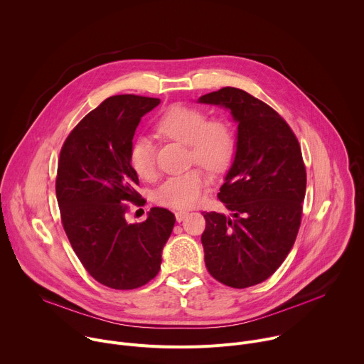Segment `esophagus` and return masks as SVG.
Returning <instances> with one entry per match:
<instances>
[{
	"mask_svg": "<svg viewBox=\"0 0 364 364\" xmlns=\"http://www.w3.org/2000/svg\"><path fill=\"white\" fill-rule=\"evenodd\" d=\"M187 216H188V213H187V212H184V210H178V212H176V219H177V222H183Z\"/></svg>",
	"mask_w": 364,
	"mask_h": 364,
	"instance_id": "esophagus-1",
	"label": "esophagus"
}]
</instances>
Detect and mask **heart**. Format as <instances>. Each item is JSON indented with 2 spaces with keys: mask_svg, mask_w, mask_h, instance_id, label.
<instances>
[{
  "mask_svg": "<svg viewBox=\"0 0 364 364\" xmlns=\"http://www.w3.org/2000/svg\"><path fill=\"white\" fill-rule=\"evenodd\" d=\"M157 131L191 148V161L210 173H223L235 154V136L229 125L209 121L196 108L177 105L170 108L157 122ZM129 161L135 173L149 178L155 171V148L149 138H136L129 151ZM207 184V176L200 168L168 177L155 193V200L173 209H190L196 205Z\"/></svg>",
  "mask_w": 364,
  "mask_h": 364,
  "instance_id": "obj_1",
  "label": "heart"
}]
</instances>
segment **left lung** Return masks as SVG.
Segmentation results:
<instances>
[{"mask_svg":"<svg viewBox=\"0 0 364 364\" xmlns=\"http://www.w3.org/2000/svg\"><path fill=\"white\" fill-rule=\"evenodd\" d=\"M228 109L237 124L233 163L218 197L232 212L203 213L207 271L232 288L268 279L294 246L306 174L296 136L265 102L237 87L198 97Z\"/></svg>","mask_w":364,"mask_h":364,"instance_id":"left-lung-1","label":"left lung"}]
</instances>
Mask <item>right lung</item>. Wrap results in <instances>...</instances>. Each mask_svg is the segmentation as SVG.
I'll list each match as a JSON object with an SVG mask.
<instances>
[{
	"label": "right lung",
	"mask_w": 364,
	"mask_h": 364,
	"mask_svg": "<svg viewBox=\"0 0 364 364\" xmlns=\"http://www.w3.org/2000/svg\"><path fill=\"white\" fill-rule=\"evenodd\" d=\"M157 97L118 95L103 100L66 138L56 196L69 242L85 269L102 285L134 289L161 268L176 218L152 207L142 223H128L125 201L139 200L129 151L141 118Z\"/></svg>",
	"instance_id": "add662e5"
}]
</instances>
